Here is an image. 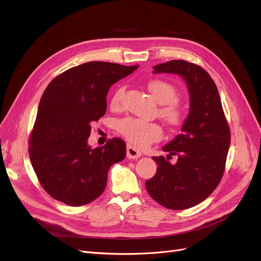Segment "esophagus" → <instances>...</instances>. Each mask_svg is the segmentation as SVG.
<instances>
[{"instance_id": "34e87169", "label": "esophagus", "mask_w": 261, "mask_h": 261, "mask_svg": "<svg viewBox=\"0 0 261 261\" xmlns=\"http://www.w3.org/2000/svg\"><path fill=\"white\" fill-rule=\"evenodd\" d=\"M126 156H128L129 159H138L141 156V152L135 147L128 144V147H126Z\"/></svg>"}]
</instances>
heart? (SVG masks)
<instances>
[{
    "mask_svg": "<svg viewBox=\"0 0 261 261\" xmlns=\"http://www.w3.org/2000/svg\"><path fill=\"white\" fill-rule=\"evenodd\" d=\"M147 88L153 98L161 103L160 117L172 128L182 125L186 121L187 111L182 103L177 100V88L163 79H152L147 83ZM122 96L123 88H118L114 91L110 99V107L113 110H119L122 106ZM117 131L136 148H145L151 143L158 142L163 135L159 123L130 117L119 121Z\"/></svg>",
    "mask_w": 261,
    "mask_h": 261,
    "instance_id": "b5f03b06",
    "label": "heart"
}]
</instances>
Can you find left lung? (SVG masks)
I'll return each mask as SVG.
<instances>
[{
	"instance_id": "1",
	"label": "left lung",
	"mask_w": 261,
	"mask_h": 261,
	"mask_svg": "<svg viewBox=\"0 0 261 261\" xmlns=\"http://www.w3.org/2000/svg\"><path fill=\"white\" fill-rule=\"evenodd\" d=\"M154 73H175L189 88L190 112L182 133L165 145V156H152L158 165L145 181L151 198L163 207L184 210L207 199L222 179L230 145V128L216 83L201 66L172 60L154 66ZM177 155L171 165L168 160Z\"/></svg>"
}]
</instances>
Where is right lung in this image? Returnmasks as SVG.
Returning a JSON list of instances; mask_svg holds the SVG:
<instances>
[{"instance_id":"1","label":"right lung","mask_w":261,"mask_h":261,"mask_svg":"<svg viewBox=\"0 0 261 261\" xmlns=\"http://www.w3.org/2000/svg\"><path fill=\"white\" fill-rule=\"evenodd\" d=\"M139 65L88 62L73 66L48 83L29 139V154L39 182L58 201L80 207L105 191L108 171L126 154L120 138L91 149V124L107 111L112 84Z\"/></svg>"}]
</instances>
